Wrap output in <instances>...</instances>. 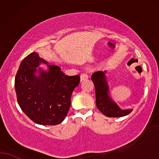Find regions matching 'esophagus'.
Returning <instances> with one entry per match:
<instances>
[{"label": "esophagus", "instance_id": "34e87169", "mask_svg": "<svg viewBox=\"0 0 159 159\" xmlns=\"http://www.w3.org/2000/svg\"><path fill=\"white\" fill-rule=\"evenodd\" d=\"M89 78V75L88 74L85 73V72H84V73H81V81H85V80L87 79V78Z\"/></svg>", "mask_w": 159, "mask_h": 159}]
</instances>
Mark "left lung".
Wrapping results in <instances>:
<instances>
[{"label":"left lung","instance_id":"obj_1","mask_svg":"<svg viewBox=\"0 0 159 159\" xmlns=\"http://www.w3.org/2000/svg\"><path fill=\"white\" fill-rule=\"evenodd\" d=\"M106 70L97 71L92 75L96 94V105L99 111L107 117H122L129 114L131 110H121L109 96V89L106 78Z\"/></svg>","mask_w":159,"mask_h":159}]
</instances>
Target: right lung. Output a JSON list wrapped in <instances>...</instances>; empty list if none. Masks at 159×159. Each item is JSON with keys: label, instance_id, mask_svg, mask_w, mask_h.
I'll return each instance as SVG.
<instances>
[{"label": "right lung", "instance_id": "right-lung-1", "mask_svg": "<svg viewBox=\"0 0 159 159\" xmlns=\"http://www.w3.org/2000/svg\"><path fill=\"white\" fill-rule=\"evenodd\" d=\"M47 64L36 52L22 61L15 77L18 104L33 122L41 125H57L66 117L71 105V95L80 83L78 75H65L57 65H47L48 70L38 67ZM38 71L39 75L35 73Z\"/></svg>", "mask_w": 159, "mask_h": 159}]
</instances>
